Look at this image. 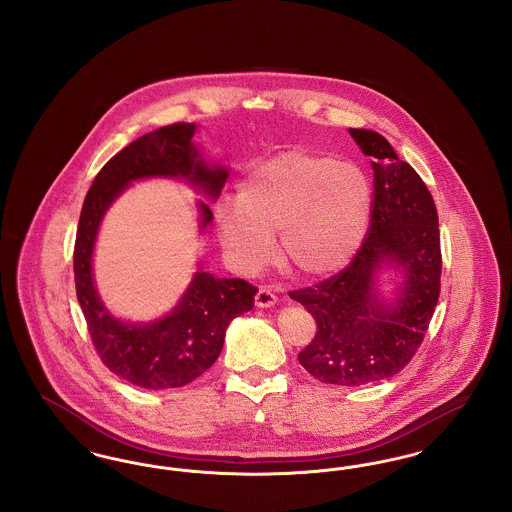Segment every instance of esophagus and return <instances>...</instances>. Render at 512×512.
I'll list each match as a JSON object with an SVG mask.
<instances>
[{
    "label": "esophagus",
    "mask_w": 512,
    "mask_h": 512,
    "mask_svg": "<svg viewBox=\"0 0 512 512\" xmlns=\"http://www.w3.org/2000/svg\"><path fill=\"white\" fill-rule=\"evenodd\" d=\"M255 303H257V307L267 309V307H272L276 303V295L270 292L268 288H259V292L255 295Z\"/></svg>",
    "instance_id": "1"
}]
</instances>
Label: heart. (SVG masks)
Returning <instances> with one entry per match:
<instances>
[{
    "mask_svg": "<svg viewBox=\"0 0 512 512\" xmlns=\"http://www.w3.org/2000/svg\"><path fill=\"white\" fill-rule=\"evenodd\" d=\"M374 190L365 169L309 151H284L245 172L236 201H222L217 232L226 257L244 274L280 257L307 278L351 263L372 217Z\"/></svg>",
    "mask_w": 512,
    "mask_h": 512,
    "instance_id": "b5f03b06",
    "label": "heart"
}]
</instances>
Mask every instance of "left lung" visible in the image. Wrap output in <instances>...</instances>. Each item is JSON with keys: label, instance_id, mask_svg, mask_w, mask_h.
Returning a JSON list of instances; mask_svg holds the SVG:
<instances>
[{"label": "left lung", "instance_id": "1", "mask_svg": "<svg viewBox=\"0 0 512 512\" xmlns=\"http://www.w3.org/2000/svg\"><path fill=\"white\" fill-rule=\"evenodd\" d=\"M349 134L374 171L365 242L341 272L290 297L317 320L315 338L297 355L301 366L324 384L365 386L403 370L424 340L438 305L441 249L436 203L422 178L382 134ZM384 267L404 274L393 300L375 290Z\"/></svg>", "mask_w": 512, "mask_h": 512}]
</instances>
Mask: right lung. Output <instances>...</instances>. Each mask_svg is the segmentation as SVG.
Returning a JSON list of instances; mask_svg holds the SVG:
<instances>
[{"label":"right lung","instance_id":"right-lung-1","mask_svg":"<svg viewBox=\"0 0 512 512\" xmlns=\"http://www.w3.org/2000/svg\"><path fill=\"white\" fill-rule=\"evenodd\" d=\"M194 122H176L144 134L111 157L88 190L76 230L74 284L99 359L122 380L144 390H169L194 382L219 359L228 324L253 309L257 288L242 278H215L199 265L192 284L169 315L153 322L113 317L99 297L92 257L107 209L136 180L180 178L217 199L228 172L209 165L195 147ZM199 232L213 222L199 201Z\"/></svg>","mask_w":512,"mask_h":512}]
</instances>
